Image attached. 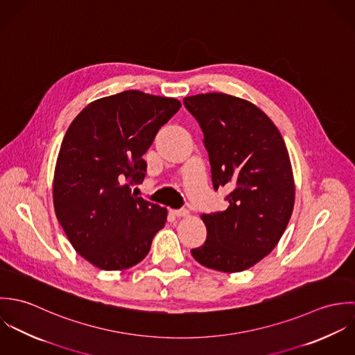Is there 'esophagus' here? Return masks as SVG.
<instances>
[{
	"label": "esophagus",
	"mask_w": 355,
	"mask_h": 355,
	"mask_svg": "<svg viewBox=\"0 0 355 355\" xmlns=\"http://www.w3.org/2000/svg\"><path fill=\"white\" fill-rule=\"evenodd\" d=\"M171 213L175 217H187L190 214V211L187 209H179V210H171Z\"/></svg>",
	"instance_id": "obj_1"
}]
</instances>
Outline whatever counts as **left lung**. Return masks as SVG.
Wrapping results in <instances>:
<instances>
[{"label":"left lung","mask_w":355,"mask_h":355,"mask_svg":"<svg viewBox=\"0 0 355 355\" xmlns=\"http://www.w3.org/2000/svg\"><path fill=\"white\" fill-rule=\"evenodd\" d=\"M183 102L202 128L214 190H232L224 211L201 216L207 238L191 254L206 268L242 272L276 248L293 214L288 150L273 121L248 100L206 93Z\"/></svg>","instance_id":"left-lung-1"}]
</instances>
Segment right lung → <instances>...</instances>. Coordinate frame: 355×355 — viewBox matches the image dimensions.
<instances>
[{
    "label": "right lung",
    "instance_id": "add662e5",
    "mask_svg": "<svg viewBox=\"0 0 355 355\" xmlns=\"http://www.w3.org/2000/svg\"><path fill=\"white\" fill-rule=\"evenodd\" d=\"M176 98L128 90L90 102L71 123L57 155L53 205L75 252L103 270H123L150 252L168 210L131 194L142 155L180 109Z\"/></svg>",
    "mask_w": 355,
    "mask_h": 355
}]
</instances>
